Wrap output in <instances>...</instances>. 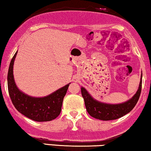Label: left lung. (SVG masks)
I'll use <instances>...</instances> for the list:
<instances>
[{
	"label": "left lung",
	"instance_id": "obj_1",
	"mask_svg": "<svg viewBox=\"0 0 151 151\" xmlns=\"http://www.w3.org/2000/svg\"><path fill=\"white\" fill-rule=\"evenodd\" d=\"M142 84V73L139 88L136 93L129 100L120 104H108L100 102L93 98L83 87L81 88V91L84 100L86 108L90 116L102 121H111L125 116L133 109L140 97Z\"/></svg>",
	"mask_w": 151,
	"mask_h": 151
}]
</instances>
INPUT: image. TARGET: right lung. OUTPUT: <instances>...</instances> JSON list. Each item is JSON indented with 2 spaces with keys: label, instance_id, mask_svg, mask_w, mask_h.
I'll return each instance as SVG.
<instances>
[{
  "label": "right lung",
  "instance_id": "right-lung-1",
  "mask_svg": "<svg viewBox=\"0 0 151 151\" xmlns=\"http://www.w3.org/2000/svg\"><path fill=\"white\" fill-rule=\"evenodd\" d=\"M17 51L11 60L7 74L8 92L12 104L19 112L33 121H52L61 111L63 101L70 83L42 98L32 97L22 92L17 86L13 74V65Z\"/></svg>",
  "mask_w": 151,
  "mask_h": 151
}]
</instances>
